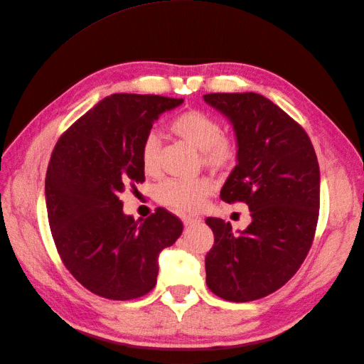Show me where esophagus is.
Here are the masks:
<instances>
[{"label": "esophagus", "instance_id": "esophagus-1", "mask_svg": "<svg viewBox=\"0 0 364 364\" xmlns=\"http://www.w3.org/2000/svg\"><path fill=\"white\" fill-rule=\"evenodd\" d=\"M181 218H182V222H183L185 226H191V225L202 222V218L199 215H194V214H183Z\"/></svg>", "mask_w": 364, "mask_h": 364}]
</instances>
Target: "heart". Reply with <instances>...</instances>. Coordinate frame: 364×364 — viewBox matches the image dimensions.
<instances>
[{
  "label": "heart",
  "mask_w": 364,
  "mask_h": 364,
  "mask_svg": "<svg viewBox=\"0 0 364 364\" xmlns=\"http://www.w3.org/2000/svg\"><path fill=\"white\" fill-rule=\"evenodd\" d=\"M173 135L200 150L206 167L223 171L234 167L240 156V141L232 132H223L220 121L202 109H186L168 124ZM141 167L146 174L155 176L161 168V141L155 134H147L139 147ZM211 176L194 179H167L158 188V200L174 211H199L215 190Z\"/></svg>",
  "instance_id": "b5f03b06"
}]
</instances>
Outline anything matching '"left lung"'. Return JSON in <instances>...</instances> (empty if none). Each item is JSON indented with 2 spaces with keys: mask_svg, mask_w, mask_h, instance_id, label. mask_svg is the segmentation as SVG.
<instances>
[{
  "mask_svg": "<svg viewBox=\"0 0 364 364\" xmlns=\"http://www.w3.org/2000/svg\"><path fill=\"white\" fill-rule=\"evenodd\" d=\"M232 121L238 164L220 199L249 206L252 223L241 234L220 218H206L214 245L205 257L206 285L230 302L266 297L289 282L313 245L321 171L304 127L255 92L203 95Z\"/></svg>",
  "mask_w": 364,
  "mask_h": 364,
  "instance_id": "8db88e82",
  "label": "left lung"
}]
</instances>
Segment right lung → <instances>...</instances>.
<instances>
[{"instance_id":"1","label":"right lung","mask_w":364,"mask_h":364,"mask_svg":"<svg viewBox=\"0 0 364 364\" xmlns=\"http://www.w3.org/2000/svg\"><path fill=\"white\" fill-rule=\"evenodd\" d=\"M183 103L162 95L114 94L63 132L46 176V202L58 253L86 290L130 301L156 285L158 255L182 222L158 208L142 222L123 214L119 193L146 181L141 142L155 119Z\"/></svg>"}]
</instances>
